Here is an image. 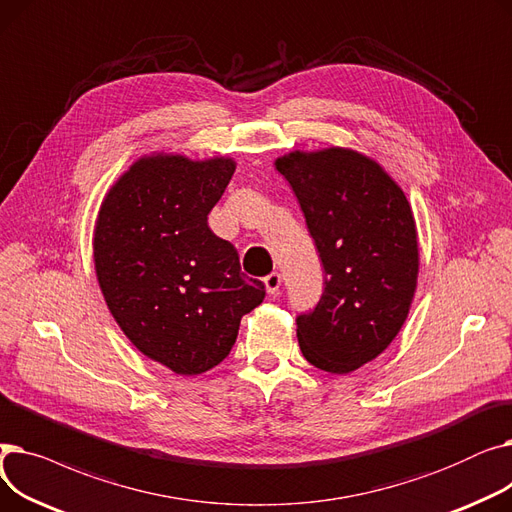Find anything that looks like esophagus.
Here are the masks:
<instances>
[{
  "label": "esophagus",
  "mask_w": 512,
  "mask_h": 512,
  "mask_svg": "<svg viewBox=\"0 0 512 512\" xmlns=\"http://www.w3.org/2000/svg\"><path fill=\"white\" fill-rule=\"evenodd\" d=\"M263 282H265V290H267V292H270V294H276V292L280 290L282 276H280L278 272H272L270 276H265V278H263Z\"/></svg>",
  "instance_id": "34e87169"
}]
</instances>
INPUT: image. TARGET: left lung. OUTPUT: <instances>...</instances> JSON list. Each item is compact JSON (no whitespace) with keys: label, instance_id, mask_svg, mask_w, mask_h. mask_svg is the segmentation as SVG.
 <instances>
[{"label":"left lung","instance_id":"obj_1","mask_svg":"<svg viewBox=\"0 0 512 512\" xmlns=\"http://www.w3.org/2000/svg\"><path fill=\"white\" fill-rule=\"evenodd\" d=\"M276 170L297 195L324 265V294L297 317L303 357L351 373L382 355L409 315L419 249L411 205L373 159L330 147L292 151Z\"/></svg>","mask_w":512,"mask_h":512}]
</instances>
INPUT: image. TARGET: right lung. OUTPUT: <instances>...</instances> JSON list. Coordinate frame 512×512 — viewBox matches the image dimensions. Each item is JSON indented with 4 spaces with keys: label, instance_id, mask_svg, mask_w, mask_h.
Returning a JSON list of instances; mask_svg holds the SVG:
<instances>
[{
    "label": "right lung",
    "instance_id": "obj_1",
    "mask_svg": "<svg viewBox=\"0 0 512 512\" xmlns=\"http://www.w3.org/2000/svg\"><path fill=\"white\" fill-rule=\"evenodd\" d=\"M234 168L226 157H143L110 188L95 224L107 307L145 357L180 375L220 365L242 315L265 299L263 282L247 280L232 242L207 224Z\"/></svg>",
    "mask_w": 512,
    "mask_h": 512
}]
</instances>
